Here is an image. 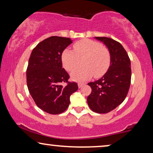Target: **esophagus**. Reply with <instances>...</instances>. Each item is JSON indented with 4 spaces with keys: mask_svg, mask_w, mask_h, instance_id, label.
<instances>
[{
    "mask_svg": "<svg viewBox=\"0 0 153 153\" xmlns=\"http://www.w3.org/2000/svg\"><path fill=\"white\" fill-rule=\"evenodd\" d=\"M84 85H85L84 83H78V86H79V88H81L83 87Z\"/></svg>",
    "mask_w": 153,
    "mask_h": 153,
    "instance_id": "34e87169",
    "label": "esophagus"
}]
</instances>
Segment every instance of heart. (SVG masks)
<instances>
[{"label":"heart","mask_w":153,"mask_h":153,"mask_svg":"<svg viewBox=\"0 0 153 153\" xmlns=\"http://www.w3.org/2000/svg\"><path fill=\"white\" fill-rule=\"evenodd\" d=\"M82 60V67L75 70ZM63 68L71 73V79L83 81L93 76L100 78L106 72L111 63L110 52L101 43L89 39H81L73 45V51L65 49L61 55Z\"/></svg>","instance_id":"obj_1"}]
</instances>
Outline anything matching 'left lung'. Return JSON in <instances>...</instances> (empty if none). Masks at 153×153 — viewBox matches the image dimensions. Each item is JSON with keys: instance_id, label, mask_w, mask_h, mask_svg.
<instances>
[{"instance_id": "1", "label": "left lung", "mask_w": 153, "mask_h": 153, "mask_svg": "<svg viewBox=\"0 0 153 153\" xmlns=\"http://www.w3.org/2000/svg\"><path fill=\"white\" fill-rule=\"evenodd\" d=\"M108 48L111 63L107 72L99 80L90 82L91 93L87 98L89 107L97 114H106L124 101L131 83V62L120 43L109 37H95Z\"/></svg>"}]
</instances>
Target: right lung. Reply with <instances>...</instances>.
Returning a JSON list of instances; mask_svg holds the SVG:
<instances>
[{
	"label": "right lung",
	"instance_id": "obj_1",
	"mask_svg": "<svg viewBox=\"0 0 153 153\" xmlns=\"http://www.w3.org/2000/svg\"><path fill=\"white\" fill-rule=\"evenodd\" d=\"M72 43L68 37L51 36L39 42L30 54L26 70L29 93L36 105L50 114L64 112L70 103V97L78 90L75 82L62 68V51ZM61 82L68 83L65 87Z\"/></svg>",
	"mask_w": 153,
	"mask_h": 153
}]
</instances>
